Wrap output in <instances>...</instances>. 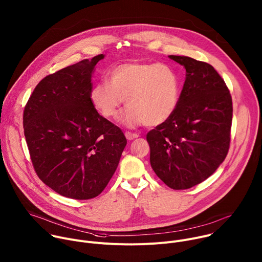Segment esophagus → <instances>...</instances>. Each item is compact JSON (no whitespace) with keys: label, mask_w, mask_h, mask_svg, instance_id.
Instances as JSON below:
<instances>
[{"label":"esophagus","mask_w":262,"mask_h":262,"mask_svg":"<svg viewBox=\"0 0 262 262\" xmlns=\"http://www.w3.org/2000/svg\"><path fill=\"white\" fill-rule=\"evenodd\" d=\"M125 137H126V139H127V140L132 141V140H134V139L138 138V137H139V135H138L137 133H130V132H125Z\"/></svg>","instance_id":"1"}]
</instances>
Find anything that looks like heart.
I'll return each mask as SVG.
<instances>
[{
    "label": "heart",
    "mask_w": 262,
    "mask_h": 262,
    "mask_svg": "<svg viewBox=\"0 0 262 262\" xmlns=\"http://www.w3.org/2000/svg\"><path fill=\"white\" fill-rule=\"evenodd\" d=\"M180 82L175 70L164 63L126 62L112 68L108 82L101 81L90 91V100L106 119L120 116L126 126H157L166 122L177 107Z\"/></svg>",
    "instance_id": "obj_1"
}]
</instances>
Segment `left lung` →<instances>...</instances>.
<instances>
[{"label": "left lung", "mask_w": 262, "mask_h": 262, "mask_svg": "<svg viewBox=\"0 0 262 262\" xmlns=\"http://www.w3.org/2000/svg\"><path fill=\"white\" fill-rule=\"evenodd\" d=\"M184 66L186 78L174 114L147 133L150 164L173 190H186L208 178L230 147L232 98L208 63L169 56Z\"/></svg>", "instance_id": "8db88e82"}]
</instances>
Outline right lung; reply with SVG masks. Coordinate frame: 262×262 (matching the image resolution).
Returning <instances> with one entry per match:
<instances>
[{"mask_svg": "<svg viewBox=\"0 0 262 262\" xmlns=\"http://www.w3.org/2000/svg\"><path fill=\"white\" fill-rule=\"evenodd\" d=\"M103 55L42 79L24 110V133L34 170L56 193L71 199L98 196L127 143L90 100L91 77Z\"/></svg>", "mask_w": 262, "mask_h": 262, "instance_id": "obj_1", "label": "right lung"}]
</instances>
